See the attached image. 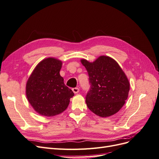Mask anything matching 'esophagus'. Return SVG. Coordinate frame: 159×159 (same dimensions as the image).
<instances>
[{
    "instance_id": "1",
    "label": "esophagus",
    "mask_w": 159,
    "mask_h": 159,
    "mask_svg": "<svg viewBox=\"0 0 159 159\" xmlns=\"http://www.w3.org/2000/svg\"><path fill=\"white\" fill-rule=\"evenodd\" d=\"M72 91H73V92L74 93H78L80 91V89L78 88H72Z\"/></svg>"
}]
</instances>
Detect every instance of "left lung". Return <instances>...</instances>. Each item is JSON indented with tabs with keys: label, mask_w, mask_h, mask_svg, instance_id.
<instances>
[{
	"label": "left lung",
	"mask_w": 159,
	"mask_h": 159,
	"mask_svg": "<svg viewBox=\"0 0 159 159\" xmlns=\"http://www.w3.org/2000/svg\"><path fill=\"white\" fill-rule=\"evenodd\" d=\"M89 75L90 89L85 102L91 111L102 117L117 113L128 98L130 84L117 62L101 56L94 61L81 60Z\"/></svg>",
	"instance_id": "1"
}]
</instances>
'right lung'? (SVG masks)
Masks as SVG:
<instances>
[{"mask_svg": "<svg viewBox=\"0 0 159 159\" xmlns=\"http://www.w3.org/2000/svg\"><path fill=\"white\" fill-rule=\"evenodd\" d=\"M62 61L48 57L38 64L26 85L28 102L38 113L53 117L65 111L74 93L64 84L60 71Z\"/></svg>", "mask_w": 159, "mask_h": 159, "instance_id": "add662e5", "label": "right lung"}]
</instances>
